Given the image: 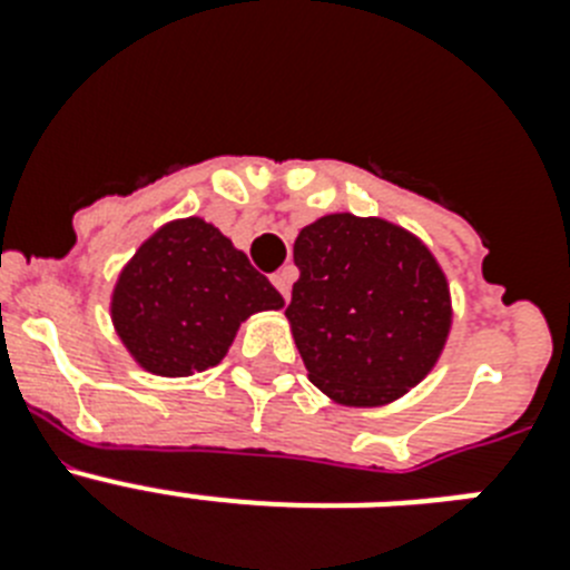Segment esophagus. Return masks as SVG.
I'll use <instances>...</instances> for the list:
<instances>
[{
	"instance_id": "esophagus-1",
	"label": "esophagus",
	"mask_w": 570,
	"mask_h": 570,
	"mask_svg": "<svg viewBox=\"0 0 570 570\" xmlns=\"http://www.w3.org/2000/svg\"><path fill=\"white\" fill-rule=\"evenodd\" d=\"M271 282H274V288L282 294V299L288 302V296H291V282H294V268L276 271V274L271 276Z\"/></svg>"
}]
</instances>
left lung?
<instances>
[{
  "label": "left lung",
  "instance_id": "obj_1",
  "mask_svg": "<svg viewBox=\"0 0 570 570\" xmlns=\"http://www.w3.org/2000/svg\"><path fill=\"white\" fill-rule=\"evenodd\" d=\"M291 322L308 380L340 405L400 400L436 365L451 294L434 254L376 216L328 214L294 242Z\"/></svg>",
  "mask_w": 570,
  "mask_h": 570
}]
</instances>
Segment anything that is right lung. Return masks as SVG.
I'll return each instance as SVG.
<instances>
[{
  "mask_svg": "<svg viewBox=\"0 0 570 570\" xmlns=\"http://www.w3.org/2000/svg\"><path fill=\"white\" fill-rule=\"evenodd\" d=\"M282 305L279 291L223 230L188 216L139 245L116 279L110 320L145 371L190 376L223 362L250 314Z\"/></svg>",
  "mask_w": 570,
  "mask_h": 570,
  "instance_id": "obj_1",
  "label": "right lung"
}]
</instances>
